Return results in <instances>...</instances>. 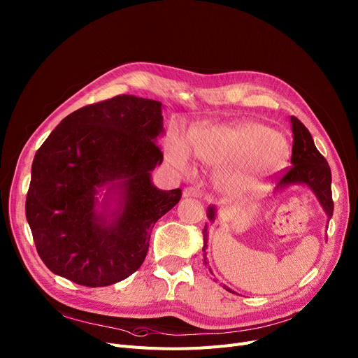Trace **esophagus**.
I'll return each instance as SVG.
<instances>
[{
  "instance_id": "esophagus-1",
  "label": "esophagus",
  "mask_w": 358,
  "mask_h": 358,
  "mask_svg": "<svg viewBox=\"0 0 358 358\" xmlns=\"http://www.w3.org/2000/svg\"><path fill=\"white\" fill-rule=\"evenodd\" d=\"M182 196L184 197H196V199H201V191L200 189H197V188H194V187H187V188H184V191H182Z\"/></svg>"
}]
</instances>
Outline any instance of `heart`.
Here are the masks:
<instances>
[{
  "label": "heart",
  "instance_id": "heart-1",
  "mask_svg": "<svg viewBox=\"0 0 358 358\" xmlns=\"http://www.w3.org/2000/svg\"><path fill=\"white\" fill-rule=\"evenodd\" d=\"M187 148L206 164L229 166L222 173V184L234 196L257 189L282 167L289 154L282 136L255 122L196 129L188 137ZM170 161L180 170L188 169V157L180 143H171Z\"/></svg>",
  "mask_w": 358,
  "mask_h": 358
}]
</instances>
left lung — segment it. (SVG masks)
I'll list each match as a JSON object with an SVG mask.
<instances>
[{
    "label": "left lung",
    "mask_w": 358,
    "mask_h": 358,
    "mask_svg": "<svg viewBox=\"0 0 358 358\" xmlns=\"http://www.w3.org/2000/svg\"><path fill=\"white\" fill-rule=\"evenodd\" d=\"M291 129L294 134V141H292V155H291V167L284 171L280 177V181L275 187V192L281 191L282 188L292 185V184H304L307 185L317 197L318 203L321 204L322 210L326 211L329 220L333 217L334 203H333V194H331V170L327 159L324 158L320 151L317 150L314 140L310 134L306 125L294 115H291ZM208 220H215V207H208ZM204 264L207 263L206 258V248L208 243V233H207V224L204 227ZM213 274L211 268H208ZM224 288L230 292H234L231 288L224 285ZM236 294V292H234Z\"/></svg>",
    "instance_id": "obj_1"
}]
</instances>
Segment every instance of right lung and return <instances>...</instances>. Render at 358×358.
I'll list each match as a JSON object with an SVG mask.
<instances>
[{
    "mask_svg": "<svg viewBox=\"0 0 358 358\" xmlns=\"http://www.w3.org/2000/svg\"><path fill=\"white\" fill-rule=\"evenodd\" d=\"M162 104L136 95L85 106L36 152L25 215L38 255L57 275L106 287L136 273L154 224L181 199L151 181L162 162ZM108 187L102 211L96 194ZM116 208L109 210L110 203Z\"/></svg>",
    "mask_w": 358,
    "mask_h": 358,
    "instance_id": "right-lung-1",
    "label": "right lung"
}]
</instances>
